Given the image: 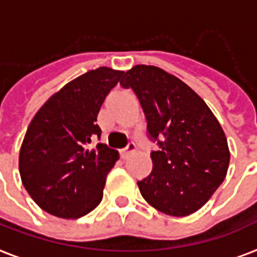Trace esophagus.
<instances>
[{
	"instance_id": "esophagus-1",
	"label": "esophagus",
	"mask_w": 257,
	"mask_h": 257,
	"mask_svg": "<svg viewBox=\"0 0 257 257\" xmlns=\"http://www.w3.org/2000/svg\"><path fill=\"white\" fill-rule=\"evenodd\" d=\"M135 151H136V144H135V143H129L128 146L121 150V156H122V159H126V158H129V156H131V155H132Z\"/></svg>"
}]
</instances>
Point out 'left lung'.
<instances>
[{
	"label": "left lung",
	"instance_id": "1",
	"mask_svg": "<svg viewBox=\"0 0 257 257\" xmlns=\"http://www.w3.org/2000/svg\"><path fill=\"white\" fill-rule=\"evenodd\" d=\"M136 93L147 129L160 151L151 154L152 172L137 182L156 210L186 217L211 198L230 160L224 129L205 101L179 78L162 68L137 64L120 82Z\"/></svg>",
	"mask_w": 257,
	"mask_h": 257
}]
</instances>
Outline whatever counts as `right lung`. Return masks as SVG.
<instances>
[{
  "label": "right lung",
  "mask_w": 257,
  "mask_h": 257,
  "mask_svg": "<svg viewBox=\"0 0 257 257\" xmlns=\"http://www.w3.org/2000/svg\"><path fill=\"white\" fill-rule=\"evenodd\" d=\"M124 71L99 67L82 74L51 95L31 121L20 148L21 182L43 210L79 218L99 205L107 172L120 155L106 144L97 124L105 98Z\"/></svg>",
  "instance_id": "add662e5"
}]
</instances>
